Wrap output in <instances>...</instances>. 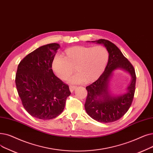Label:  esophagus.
Returning a JSON list of instances; mask_svg holds the SVG:
<instances>
[{
  "instance_id": "1",
  "label": "esophagus",
  "mask_w": 153,
  "mask_h": 153,
  "mask_svg": "<svg viewBox=\"0 0 153 153\" xmlns=\"http://www.w3.org/2000/svg\"><path fill=\"white\" fill-rule=\"evenodd\" d=\"M76 88V86H74V85H70L69 87V89H70V91L71 92H73V91H74Z\"/></svg>"
}]
</instances>
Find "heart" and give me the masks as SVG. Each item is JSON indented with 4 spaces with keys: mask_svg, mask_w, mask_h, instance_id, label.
<instances>
[{
    "mask_svg": "<svg viewBox=\"0 0 153 153\" xmlns=\"http://www.w3.org/2000/svg\"><path fill=\"white\" fill-rule=\"evenodd\" d=\"M109 61V52L102 45L94 47L77 45L66 49L63 56L56 55L52 69L62 80H66L74 71L77 74L68 79L70 84H90L104 72Z\"/></svg>",
    "mask_w": 153,
    "mask_h": 153,
    "instance_id": "heart-1",
    "label": "heart"
}]
</instances>
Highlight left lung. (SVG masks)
I'll return each mask as SVG.
<instances>
[{
    "label": "left lung",
    "instance_id": "8db88e82",
    "mask_svg": "<svg viewBox=\"0 0 153 153\" xmlns=\"http://www.w3.org/2000/svg\"><path fill=\"white\" fill-rule=\"evenodd\" d=\"M87 42L102 44L108 51L109 61L102 74L86 87L88 96L84 104L85 111L98 122L116 121L127 112L133 100L136 80L134 69L117 46L108 40ZM119 69L128 73L131 79L124 93L114 95L110 90L109 82L114 72Z\"/></svg>",
    "mask_w": 153,
    "mask_h": 153
}]
</instances>
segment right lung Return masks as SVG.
Returning <instances> with one entry per match:
<instances>
[{"label": "right lung", "mask_w": 153, "mask_h": 153, "mask_svg": "<svg viewBox=\"0 0 153 153\" xmlns=\"http://www.w3.org/2000/svg\"><path fill=\"white\" fill-rule=\"evenodd\" d=\"M60 47L57 43L41 46L26 56L17 68L16 84L24 108L42 120L61 114L71 95L69 86L52 69V59Z\"/></svg>", "instance_id": "right-lung-1"}]
</instances>
